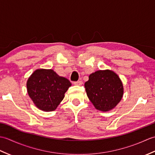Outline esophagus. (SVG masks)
<instances>
[{"label": "esophagus", "mask_w": 155, "mask_h": 155, "mask_svg": "<svg viewBox=\"0 0 155 155\" xmlns=\"http://www.w3.org/2000/svg\"><path fill=\"white\" fill-rule=\"evenodd\" d=\"M73 84L74 85H77V86H81V85L83 84V81H77V82H74V83H73Z\"/></svg>", "instance_id": "34e87169"}]
</instances>
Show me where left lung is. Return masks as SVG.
Returning a JSON list of instances; mask_svg holds the SVG:
<instances>
[{"label":"left lung","instance_id":"8db88e82","mask_svg":"<svg viewBox=\"0 0 155 155\" xmlns=\"http://www.w3.org/2000/svg\"><path fill=\"white\" fill-rule=\"evenodd\" d=\"M88 98L96 109L108 112L116 107L123 96L120 78L111 70H99L89 75L84 83Z\"/></svg>","mask_w":155,"mask_h":155}]
</instances>
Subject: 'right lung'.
Segmentation results:
<instances>
[{"mask_svg":"<svg viewBox=\"0 0 155 155\" xmlns=\"http://www.w3.org/2000/svg\"><path fill=\"white\" fill-rule=\"evenodd\" d=\"M71 86L67 78L52 69H37L27 82L28 96L38 109L45 112L56 110Z\"/></svg>","mask_w":155,"mask_h":155,"instance_id":"add662e5","label":"right lung"}]
</instances>
